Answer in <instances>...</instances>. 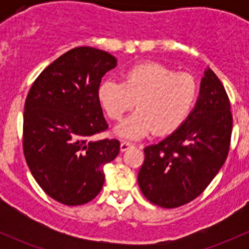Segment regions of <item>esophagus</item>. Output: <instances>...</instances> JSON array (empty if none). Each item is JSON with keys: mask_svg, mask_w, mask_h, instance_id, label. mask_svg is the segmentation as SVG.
Returning a JSON list of instances; mask_svg holds the SVG:
<instances>
[{"mask_svg": "<svg viewBox=\"0 0 249 249\" xmlns=\"http://www.w3.org/2000/svg\"><path fill=\"white\" fill-rule=\"evenodd\" d=\"M132 147H134L132 143L126 142V141H122V142H120V150H122V152H126L127 149H130V148Z\"/></svg>", "mask_w": 249, "mask_h": 249, "instance_id": "1", "label": "esophagus"}]
</instances>
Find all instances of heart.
I'll use <instances>...</instances> for the list:
<instances>
[{
    "mask_svg": "<svg viewBox=\"0 0 249 249\" xmlns=\"http://www.w3.org/2000/svg\"><path fill=\"white\" fill-rule=\"evenodd\" d=\"M199 87L188 73H175L158 62L127 69L124 79L107 78L97 89L102 108L118 120L137 104L139 110L114 127L119 137L139 140L154 130L157 135L176 131L187 120L197 100Z\"/></svg>",
    "mask_w": 249,
    "mask_h": 249,
    "instance_id": "b5f03b06",
    "label": "heart"
}]
</instances>
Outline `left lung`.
Segmentation results:
<instances>
[{
  "label": "left lung",
  "instance_id": "left-lung-1",
  "mask_svg": "<svg viewBox=\"0 0 249 249\" xmlns=\"http://www.w3.org/2000/svg\"><path fill=\"white\" fill-rule=\"evenodd\" d=\"M232 130L224 87L207 67L199 97L184 123L157 144L144 148L139 187L154 205L175 208L199 196L222 169Z\"/></svg>",
  "mask_w": 249,
  "mask_h": 249
}]
</instances>
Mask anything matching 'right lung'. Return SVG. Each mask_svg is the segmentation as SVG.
Wrapping results in <instances>:
<instances>
[{
    "mask_svg": "<svg viewBox=\"0 0 249 249\" xmlns=\"http://www.w3.org/2000/svg\"><path fill=\"white\" fill-rule=\"evenodd\" d=\"M117 66L109 53L78 47L57 57L30 89L24 112V154L39 187L69 206L91 201L104 166L117 158V140L92 141L107 129L97 89Z\"/></svg>",
    "mask_w": 249,
    "mask_h": 249,
    "instance_id": "obj_1",
    "label": "right lung"
}]
</instances>
